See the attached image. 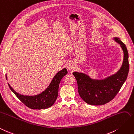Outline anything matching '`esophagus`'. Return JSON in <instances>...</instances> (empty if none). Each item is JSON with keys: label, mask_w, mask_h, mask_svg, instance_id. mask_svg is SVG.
<instances>
[{"label": "esophagus", "mask_w": 134, "mask_h": 134, "mask_svg": "<svg viewBox=\"0 0 134 134\" xmlns=\"http://www.w3.org/2000/svg\"><path fill=\"white\" fill-rule=\"evenodd\" d=\"M67 68L69 70L73 71L75 69V65L73 63H69L67 65Z\"/></svg>", "instance_id": "obj_1"}]
</instances>
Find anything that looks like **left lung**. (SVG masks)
<instances>
[{
  "label": "left lung",
  "mask_w": 134,
  "mask_h": 134,
  "mask_svg": "<svg viewBox=\"0 0 134 134\" xmlns=\"http://www.w3.org/2000/svg\"><path fill=\"white\" fill-rule=\"evenodd\" d=\"M124 51V61L116 73L104 79H93L85 73L74 72L78 84V91L83 100L90 105H99L110 102L120 91L127 79L129 70V53L126 45L119 38H113Z\"/></svg>",
  "instance_id": "8db88e82"
}]
</instances>
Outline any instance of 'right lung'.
<instances>
[{"mask_svg":"<svg viewBox=\"0 0 134 134\" xmlns=\"http://www.w3.org/2000/svg\"><path fill=\"white\" fill-rule=\"evenodd\" d=\"M67 74L68 71L66 68L59 71L53 77L48 87L42 93L34 96L21 95L14 91L9 83L8 86L18 99L27 107L32 109H47L53 105L56 102L58 96L60 82L64 76ZM6 79H7V76Z\"/></svg>","mask_w":134,"mask_h":134,"instance_id":"1","label":"right lung"}]
</instances>
